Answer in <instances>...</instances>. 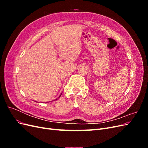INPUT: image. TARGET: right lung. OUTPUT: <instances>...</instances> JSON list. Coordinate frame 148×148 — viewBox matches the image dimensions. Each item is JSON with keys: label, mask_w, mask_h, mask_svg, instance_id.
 I'll list each match as a JSON object with an SVG mask.
<instances>
[{"label": "right lung", "mask_w": 148, "mask_h": 148, "mask_svg": "<svg viewBox=\"0 0 148 148\" xmlns=\"http://www.w3.org/2000/svg\"><path fill=\"white\" fill-rule=\"evenodd\" d=\"M60 96H61V95H60ZM60 96H59V97H60ZM57 99H56V100H57Z\"/></svg>", "instance_id": "right-lung-1"}]
</instances>
